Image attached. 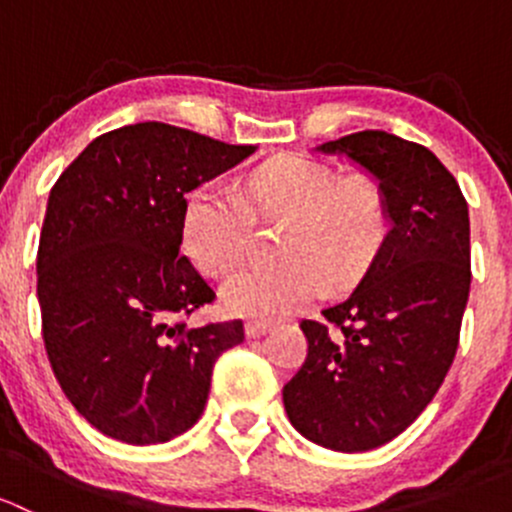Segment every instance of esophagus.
I'll use <instances>...</instances> for the list:
<instances>
[{
  "instance_id": "esophagus-1",
  "label": "esophagus",
  "mask_w": 512,
  "mask_h": 512,
  "mask_svg": "<svg viewBox=\"0 0 512 512\" xmlns=\"http://www.w3.org/2000/svg\"><path fill=\"white\" fill-rule=\"evenodd\" d=\"M272 329L270 322H247L245 324V334L247 339H257L262 337V334H267Z\"/></svg>"
}]
</instances>
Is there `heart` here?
I'll return each instance as SVG.
<instances>
[{"mask_svg":"<svg viewBox=\"0 0 512 512\" xmlns=\"http://www.w3.org/2000/svg\"><path fill=\"white\" fill-rule=\"evenodd\" d=\"M252 215L287 223L282 265L255 267L227 280L223 304L237 317L280 319L322 297L327 277L349 282L386 237V203L369 178L339 180L327 165L285 156L257 168L245 193L208 183L188 198L183 247L205 275L223 277L247 255Z\"/></svg>","mask_w":512,"mask_h":512,"instance_id":"heart-1","label":"heart"}]
</instances>
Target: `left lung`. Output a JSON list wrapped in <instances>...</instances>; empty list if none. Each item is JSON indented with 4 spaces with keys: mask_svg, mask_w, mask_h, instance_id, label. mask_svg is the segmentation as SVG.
I'll use <instances>...</instances> for the list:
<instances>
[{
    "mask_svg": "<svg viewBox=\"0 0 512 512\" xmlns=\"http://www.w3.org/2000/svg\"><path fill=\"white\" fill-rule=\"evenodd\" d=\"M379 185L391 230L344 302L304 319L307 359L282 389L292 426L332 451L379 448L431 404L458 349L471 289V220L428 148L359 131L314 148Z\"/></svg>",
    "mask_w": 512,
    "mask_h": 512,
    "instance_id": "left-lung-1",
    "label": "left lung"
}]
</instances>
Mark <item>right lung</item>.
<instances>
[{
  "label": "right lung",
  "instance_id": "1",
  "mask_svg": "<svg viewBox=\"0 0 512 512\" xmlns=\"http://www.w3.org/2000/svg\"><path fill=\"white\" fill-rule=\"evenodd\" d=\"M255 151L146 121L98 136L51 188L36 255L44 347L106 436L151 446L188 431L218 356L245 339L240 319H178L215 299L178 252L185 195Z\"/></svg>",
  "mask_w": 512,
  "mask_h": 512
}]
</instances>
